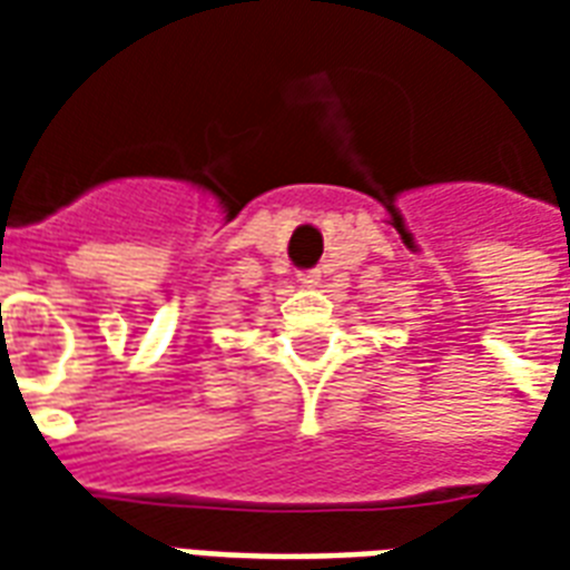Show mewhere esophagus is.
Masks as SVG:
<instances>
[{
  "instance_id": "esophagus-1",
  "label": "esophagus",
  "mask_w": 570,
  "mask_h": 570,
  "mask_svg": "<svg viewBox=\"0 0 570 570\" xmlns=\"http://www.w3.org/2000/svg\"><path fill=\"white\" fill-rule=\"evenodd\" d=\"M298 281H302L304 286H316L320 284V272H304V275H298Z\"/></svg>"
}]
</instances>
